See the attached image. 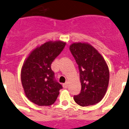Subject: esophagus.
Segmentation results:
<instances>
[{
  "label": "esophagus",
  "instance_id": "34e87169",
  "mask_svg": "<svg viewBox=\"0 0 129 129\" xmlns=\"http://www.w3.org/2000/svg\"><path fill=\"white\" fill-rule=\"evenodd\" d=\"M62 86H63L64 88H67V86H68V83L66 82V83H63Z\"/></svg>",
  "mask_w": 129,
  "mask_h": 129
}]
</instances>
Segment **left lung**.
I'll return each instance as SVG.
<instances>
[{"label":"left lung","mask_w":129,"mask_h":129,"mask_svg":"<svg viewBox=\"0 0 129 129\" xmlns=\"http://www.w3.org/2000/svg\"><path fill=\"white\" fill-rule=\"evenodd\" d=\"M69 49L78 64L81 83V93L74 96V100L83 107L96 104L104 97L108 87L107 64L102 54L88 43H73Z\"/></svg>","instance_id":"obj_1"}]
</instances>
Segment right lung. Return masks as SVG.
<instances>
[{"label":"right lung","instance_id":"add662e5","mask_svg":"<svg viewBox=\"0 0 129 129\" xmlns=\"http://www.w3.org/2000/svg\"><path fill=\"white\" fill-rule=\"evenodd\" d=\"M62 41H48L31 52L22 66L21 79L24 93L30 102L40 106L53 104L62 89L51 69L54 60L65 46Z\"/></svg>","mask_w":129,"mask_h":129}]
</instances>
